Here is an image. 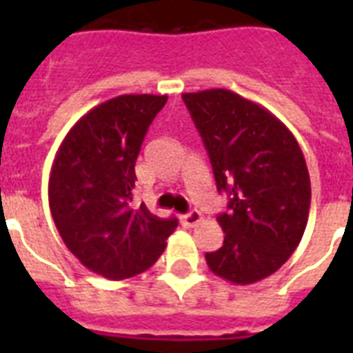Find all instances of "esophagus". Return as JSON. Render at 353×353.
I'll list each match as a JSON object with an SVG mask.
<instances>
[{
	"mask_svg": "<svg viewBox=\"0 0 353 353\" xmlns=\"http://www.w3.org/2000/svg\"><path fill=\"white\" fill-rule=\"evenodd\" d=\"M199 221H201V214H199L198 210H190V212H187V214L181 216V223L185 227L198 225Z\"/></svg>",
	"mask_w": 353,
	"mask_h": 353,
	"instance_id": "1",
	"label": "esophagus"
}]
</instances>
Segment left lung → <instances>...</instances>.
<instances>
[{
  "label": "left lung",
  "instance_id": "obj_1",
  "mask_svg": "<svg viewBox=\"0 0 353 353\" xmlns=\"http://www.w3.org/2000/svg\"><path fill=\"white\" fill-rule=\"evenodd\" d=\"M209 154L216 187L229 194L218 216L223 245L207 252L210 271L238 285L279 271L301 243L312 185L293 133L273 113L229 90L183 93Z\"/></svg>",
  "mask_w": 353,
  "mask_h": 353
}]
</instances>
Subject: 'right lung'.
<instances>
[{
  "label": "right lung",
  "mask_w": 353,
  "mask_h": 353,
  "mask_svg": "<svg viewBox=\"0 0 353 353\" xmlns=\"http://www.w3.org/2000/svg\"><path fill=\"white\" fill-rule=\"evenodd\" d=\"M166 95H121L74 124L49 177V207L58 232L80 263L110 280L152 268L176 231V218L133 207L135 161Z\"/></svg>",
  "instance_id": "add662e5"
}]
</instances>
